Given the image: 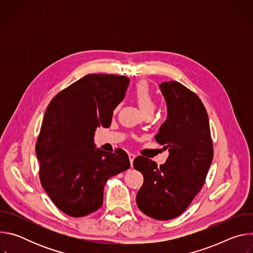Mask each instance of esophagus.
<instances>
[{
	"label": "esophagus",
	"instance_id": "obj_1",
	"mask_svg": "<svg viewBox=\"0 0 253 253\" xmlns=\"http://www.w3.org/2000/svg\"><path fill=\"white\" fill-rule=\"evenodd\" d=\"M135 157H136V155H135L134 153H129V160H130V164H131V166H132V164H133V161H134Z\"/></svg>",
	"mask_w": 253,
	"mask_h": 253
}]
</instances>
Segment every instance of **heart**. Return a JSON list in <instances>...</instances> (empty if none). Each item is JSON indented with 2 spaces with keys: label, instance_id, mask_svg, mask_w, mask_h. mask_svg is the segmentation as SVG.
<instances>
[{
  "label": "heart",
  "instance_id": "1",
  "mask_svg": "<svg viewBox=\"0 0 253 253\" xmlns=\"http://www.w3.org/2000/svg\"><path fill=\"white\" fill-rule=\"evenodd\" d=\"M133 97L143 113L154 111L155 103L149 86L145 82L138 83L133 90Z\"/></svg>",
  "mask_w": 253,
  "mask_h": 253
}]
</instances>
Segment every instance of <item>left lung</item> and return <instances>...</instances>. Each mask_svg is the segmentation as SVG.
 Returning a JSON list of instances; mask_svg holds the SVG:
<instances>
[{
  "mask_svg": "<svg viewBox=\"0 0 253 253\" xmlns=\"http://www.w3.org/2000/svg\"><path fill=\"white\" fill-rule=\"evenodd\" d=\"M167 107V118L155 140L169 150L160 167L138 156L133 166L144 177L136 195L138 208L149 217L169 220L181 214L202 188L213 159L209 119L196 94L178 82L158 85Z\"/></svg>",
  "mask_w": 253,
  "mask_h": 253,
  "instance_id": "left-lung-1",
  "label": "left lung"
}]
</instances>
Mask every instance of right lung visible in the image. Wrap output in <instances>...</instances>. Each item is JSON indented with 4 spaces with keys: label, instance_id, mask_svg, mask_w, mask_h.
<instances>
[{
    "label": "right lung",
    "instance_id": "1",
    "mask_svg": "<svg viewBox=\"0 0 253 253\" xmlns=\"http://www.w3.org/2000/svg\"><path fill=\"white\" fill-rule=\"evenodd\" d=\"M130 79L90 74L61 91L49 104L36 144L41 184L64 213L81 217L99 209L110 177L127 170V153L96 148L97 127H109Z\"/></svg>",
    "mask_w": 253,
    "mask_h": 253
}]
</instances>
